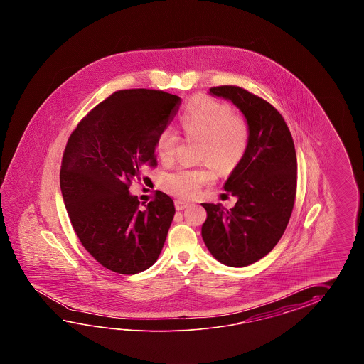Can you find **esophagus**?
<instances>
[{
    "mask_svg": "<svg viewBox=\"0 0 364 364\" xmlns=\"http://www.w3.org/2000/svg\"><path fill=\"white\" fill-rule=\"evenodd\" d=\"M187 205H188V203H186V201L176 200V209L177 210H183V209L187 208Z\"/></svg>",
    "mask_w": 364,
    "mask_h": 364,
    "instance_id": "obj_1",
    "label": "esophagus"
}]
</instances>
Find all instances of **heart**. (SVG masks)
<instances>
[{
    "label": "heart",
    "mask_w": 364,
    "mask_h": 364,
    "mask_svg": "<svg viewBox=\"0 0 364 364\" xmlns=\"http://www.w3.org/2000/svg\"><path fill=\"white\" fill-rule=\"evenodd\" d=\"M181 124L187 136H195L203 141L201 160H210L220 169L232 168L247 147L246 121L232 114L228 104L207 96H196L188 102L181 116ZM178 140V134L171 127H165L160 132L156 149L163 161L173 159ZM213 177L215 171L210 164L196 169L181 168L165 177V187L179 198L190 199Z\"/></svg>",
    "instance_id": "b5f03b06"
}]
</instances>
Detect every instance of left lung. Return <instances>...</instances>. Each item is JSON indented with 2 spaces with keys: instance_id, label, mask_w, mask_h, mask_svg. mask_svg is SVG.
Listing matches in <instances>:
<instances>
[{
  "instance_id": "left-lung-1",
  "label": "left lung",
  "mask_w": 364,
  "mask_h": 364,
  "mask_svg": "<svg viewBox=\"0 0 364 364\" xmlns=\"http://www.w3.org/2000/svg\"><path fill=\"white\" fill-rule=\"evenodd\" d=\"M209 95L232 101L245 117L247 147L224 190L237 198L232 209L203 203L201 237L212 256L240 268L269 254L287 229L294 207L296 155L284 118L269 102L240 87L221 85Z\"/></svg>"
}]
</instances>
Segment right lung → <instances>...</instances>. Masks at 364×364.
<instances>
[{
  "instance_id": "right-lung-1",
  "label": "right lung",
  "mask_w": 364,
  "mask_h": 364,
  "mask_svg": "<svg viewBox=\"0 0 364 364\" xmlns=\"http://www.w3.org/2000/svg\"><path fill=\"white\" fill-rule=\"evenodd\" d=\"M181 97L154 90L118 91L70 135L60 185L70 221L85 250L109 271L136 274L161 254L176 213L171 196L140 208L130 183L156 165V141Z\"/></svg>"
}]
</instances>
